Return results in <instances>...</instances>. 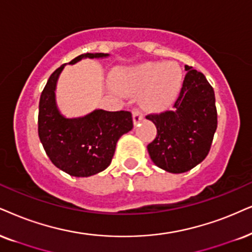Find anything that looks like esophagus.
I'll return each instance as SVG.
<instances>
[{"mask_svg":"<svg viewBox=\"0 0 252 252\" xmlns=\"http://www.w3.org/2000/svg\"><path fill=\"white\" fill-rule=\"evenodd\" d=\"M132 119H133V123L137 124L143 119V113L139 109H137V108H135V109L132 110Z\"/></svg>","mask_w":252,"mask_h":252,"instance_id":"obj_1","label":"esophagus"}]
</instances>
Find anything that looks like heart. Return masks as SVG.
<instances>
[{
  "instance_id": "1",
  "label": "heart",
  "mask_w": 252,
  "mask_h": 252,
  "mask_svg": "<svg viewBox=\"0 0 252 252\" xmlns=\"http://www.w3.org/2000/svg\"><path fill=\"white\" fill-rule=\"evenodd\" d=\"M183 72L176 63H148L120 71L115 86L121 92L142 95V104L152 111L164 110L177 96Z\"/></svg>"
}]
</instances>
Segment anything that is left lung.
I'll use <instances>...</instances> for the list:
<instances>
[{
  "instance_id": "obj_1",
  "label": "left lung",
  "mask_w": 252,
  "mask_h": 252,
  "mask_svg": "<svg viewBox=\"0 0 252 252\" xmlns=\"http://www.w3.org/2000/svg\"><path fill=\"white\" fill-rule=\"evenodd\" d=\"M179 96L173 109L149 114L157 128L148 145L152 161L171 173L192 170L207 157L218 128L214 89L201 72L185 66Z\"/></svg>"
}]
</instances>
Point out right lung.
<instances>
[{
    "mask_svg": "<svg viewBox=\"0 0 252 252\" xmlns=\"http://www.w3.org/2000/svg\"><path fill=\"white\" fill-rule=\"evenodd\" d=\"M104 53H85L69 62L82 58H102ZM60 66L51 74L39 98L38 136L57 167L73 177H89L106 170L115 154L116 143L123 133L132 129L130 111L94 110L79 119H65L56 106L55 89Z\"/></svg>",
    "mask_w": 252,
    "mask_h": 252,
    "instance_id": "add662e5",
    "label": "right lung"
}]
</instances>
